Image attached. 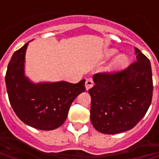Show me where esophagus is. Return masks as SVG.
<instances>
[{
	"label": "esophagus",
	"instance_id": "34e87169",
	"mask_svg": "<svg viewBox=\"0 0 159 159\" xmlns=\"http://www.w3.org/2000/svg\"><path fill=\"white\" fill-rule=\"evenodd\" d=\"M92 86H93V81L91 78H88V79L86 80V82H85V88H86V90H90V88H92Z\"/></svg>",
	"mask_w": 159,
	"mask_h": 159
}]
</instances>
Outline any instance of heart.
<instances>
[{
	"mask_svg": "<svg viewBox=\"0 0 159 159\" xmlns=\"http://www.w3.org/2000/svg\"><path fill=\"white\" fill-rule=\"evenodd\" d=\"M118 53V51L114 48H111V49H108L107 52H106V57L111 58L114 55H116ZM129 61L128 58L126 55L124 54H119L117 57L114 59L113 62H112V68L113 69H116V68H121L124 67L127 63Z\"/></svg>",
	"mask_w": 159,
	"mask_h": 159,
	"instance_id": "obj_1",
	"label": "heart"
}]
</instances>
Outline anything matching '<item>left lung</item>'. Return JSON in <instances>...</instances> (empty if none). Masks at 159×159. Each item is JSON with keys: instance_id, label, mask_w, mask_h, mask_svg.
<instances>
[{"instance_id": "1", "label": "left lung", "mask_w": 159, "mask_h": 159, "mask_svg": "<svg viewBox=\"0 0 159 159\" xmlns=\"http://www.w3.org/2000/svg\"><path fill=\"white\" fill-rule=\"evenodd\" d=\"M136 61L114 73L93 75L90 121L103 134H113L134 128L151 106L153 91L150 60L134 47Z\"/></svg>"}]
</instances>
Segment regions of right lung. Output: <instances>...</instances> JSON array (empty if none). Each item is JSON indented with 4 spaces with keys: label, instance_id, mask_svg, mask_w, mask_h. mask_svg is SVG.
<instances>
[{
    "label": "right lung",
    "instance_id": "right-lung-1",
    "mask_svg": "<svg viewBox=\"0 0 159 159\" xmlns=\"http://www.w3.org/2000/svg\"><path fill=\"white\" fill-rule=\"evenodd\" d=\"M30 42L16 51L8 63L5 76L8 99L24 123L40 130H52L64 123L72 102L84 92L85 80L77 84L32 82L25 75V53Z\"/></svg>",
    "mask_w": 159,
    "mask_h": 159
}]
</instances>
